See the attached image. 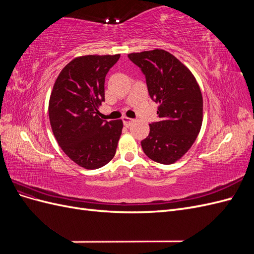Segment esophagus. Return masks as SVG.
Returning <instances> with one entry per match:
<instances>
[{"label": "esophagus", "instance_id": "obj_1", "mask_svg": "<svg viewBox=\"0 0 254 254\" xmlns=\"http://www.w3.org/2000/svg\"><path fill=\"white\" fill-rule=\"evenodd\" d=\"M123 123H124V125L126 126V127H129L130 125L132 124L133 123V120L132 119H129V118H123Z\"/></svg>", "mask_w": 254, "mask_h": 254}]
</instances>
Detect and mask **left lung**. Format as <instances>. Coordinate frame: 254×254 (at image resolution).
<instances>
[{
  "label": "left lung",
  "instance_id": "8db88e82",
  "mask_svg": "<svg viewBox=\"0 0 254 254\" xmlns=\"http://www.w3.org/2000/svg\"><path fill=\"white\" fill-rule=\"evenodd\" d=\"M145 74L150 97L159 104V122L149 124L141 142L145 155L155 162L180 160L200 132L203 101L199 84L189 67L167 51L156 49L128 54Z\"/></svg>",
  "mask_w": 254,
  "mask_h": 254
}]
</instances>
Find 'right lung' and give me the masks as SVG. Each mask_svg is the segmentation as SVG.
I'll use <instances>...</instances> for the list:
<instances>
[{"instance_id":"1","label":"right lung","mask_w":254,"mask_h":254,"mask_svg":"<svg viewBox=\"0 0 254 254\" xmlns=\"http://www.w3.org/2000/svg\"><path fill=\"white\" fill-rule=\"evenodd\" d=\"M117 55H87L70 61L54 83L49 102L53 133L61 149L77 165L96 170L109 163L122 134V120L98 117L105 102V77Z\"/></svg>"}]
</instances>
